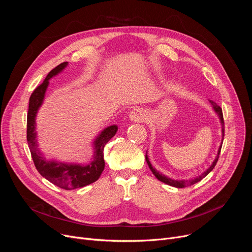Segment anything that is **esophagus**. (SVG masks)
I'll use <instances>...</instances> for the list:
<instances>
[{"label":"esophagus","instance_id":"1","mask_svg":"<svg viewBox=\"0 0 252 252\" xmlns=\"http://www.w3.org/2000/svg\"><path fill=\"white\" fill-rule=\"evenodd\" d=\"M129 119L135 123H141L145 121V113L141 108H135L129 112Z\"/></svg>","mask_w":252,"mask_h":252}]
</instances>
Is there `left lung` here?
Listing matches in <instances>:
<instances>
[{
	"mask_svg": "<svg viewBox=\"0 0 252 252\" xmlns=\"http://www.w3.org/2000/svg\"><path fill=\"white\" fill-rule=\"evenodd\" d=\"M210 102V104L213 105V108H214V110L216 111V113L219 115V117H220V124H221V135H222V139H221V144H222V140H223V137H224V126H223V117H222V110H221V108L220 107V106L216 103V102H214V101H209ZM221 144H220V148H219V151H218V154H217V156H216V159L214 160V162L211 163V165L204 171V173L202 174V175H200L199 177H196V178H194V179H191V180H173V179H170V178H168V177H165L164 175H162L161 173H159V171H157L153 166H152V164L150 163V161H149V158H148V155H147V151H146V161H147V163H148V166H149V168L151 169V171L153 173V175L159 180L160 182H162V183H164V184H167V185H169V186H173V187H176V188H185V187H188V186H192V185H194V184H196V183H198V182H200L203 178H205L211 170H213L214 168H215V166H216V164H217V162H218V160H219V156H220V149H221Z\"/></svg>",
	"mask_w": 252,
	"mask_h": 252,
	"instance_id": "8db88e82",
	"label": "left lung"
}]
</instances>
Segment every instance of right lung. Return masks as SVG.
Listing matches in <instances>:
<instances>
[{
  "label": "right lung",
  "mask_w": 252,
  "mask_h": 252,
  "mask_svg": "<svg viewBox=\"0 0 252 252\" xmlns=\"http://www.w3.org/2000/svg\"><path fill=\"white\" fill-rule=\"evenodd\" d=\"M67 63L68 62H63L56 66L54 69H52L45 78V81L32 92L30 98L26 138H28L29 147L32 153L33 163L41 176L61 189L72 190L83 188L87 186V185L96 182L100 178L105 167L103 153L104 147L107 142L116 134L117 126H110L106 127L96 138L94 141V156H93V161L90 164L81 165L47 160L43 154L39 152L35 140V116L38 108L43 104L49 85V79L61 72L67 66Z\"/></svg>",
  "instance_id": "1"
}]
</instances>
